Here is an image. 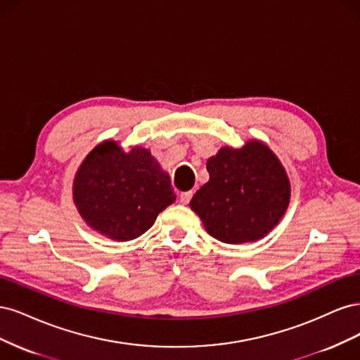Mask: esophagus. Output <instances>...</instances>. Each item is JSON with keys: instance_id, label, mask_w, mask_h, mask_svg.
Instances as JSON below:
<instances>
[{"instance_id": "1", "label": "esophagus", "mask_w": 360, "mask_h": 360, "mask_svg": "<svg viewBox=\"0 0 360 360\" xmlns=\"http://www.w3.org/2000/svg\"><path fill=\"white\" fill-rule=\"evenodd\" d=\"M191 197H193V191H184L179 194V200H181V203L187 205L191 200Z\"/></svg>"}]
</instances>
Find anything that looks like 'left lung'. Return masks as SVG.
I'll use <instances>...</instances> for the list:
<instances>
[{
  "mask_svg": "<svg viewBox=\"0 0 360 360\" xmlns=\"http://www.w3.org/2000/svg\"><path fill=\"white\" fill-rule=\"evenodd\" d=\"M207 181L190 202L207 233L226 243L257 240L284 215L290 200L285 170L272 150L257 142L221 148L207 160Z\"/></svg>",
  "mask_w": 360,
  "mask_h": 360,
  "instance_id": "left-lung-1",
  "label": "left lung"
}]
</instances>
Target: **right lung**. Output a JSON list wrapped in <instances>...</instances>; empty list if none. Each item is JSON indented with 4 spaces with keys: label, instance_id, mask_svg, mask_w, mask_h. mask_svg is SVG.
Masks as SVG:
<instances>
[{
    "label": "right lung",
    "instance_id": "obj_1",
    "mask_svg": "<svg viewBox=\"0 0 360 360\" xmlns=\"http://www.w3.org/2000/svg\"><path fill=\"white\" fill-rule=\"evenodd\" d=\"M73 195L85 221L118 240L145 233L176 199L169 175L148 149L124 153L110 141L92 149L79 167Z\"/></svg>",
    "mask_w": 360,
    "mask_h": 360
}]
</instances>
